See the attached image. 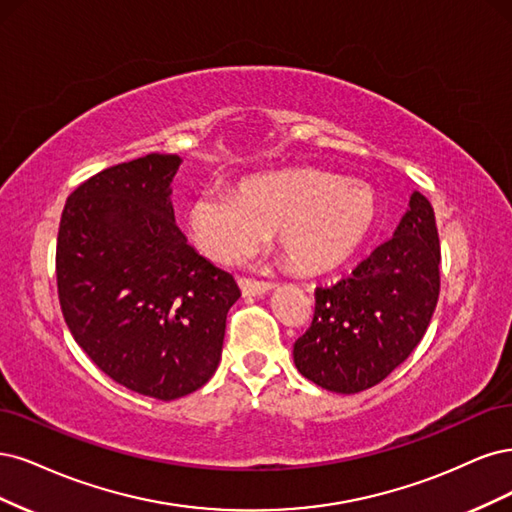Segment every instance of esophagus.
I'll return each instance as SVG.
<instances>
[{
	"instance_id": "1",
	"label": "esophagus",
	"mask_w": 512,
	"mask_h": 512,
	"mask_svg": "<svg viewBox=\"0 0 512 512\" xmlns=\"http://www.w3.org/2000/svg\"><path fill=\"white\" fill-rule=\"evenodd\" d=\"M238 285L242 289V295H259V293H266L274 287V283H270V280H255V278H246V276H242L238 280Z\"/></svg>"
}]
</instances>
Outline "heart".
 Segmentation results:
<instances>
[{"mask_svg": "<svg viewBox=\"0 0 512 512\" xmlns=\"http://www.w3.org/2000/svg\"><path fill=\"white\" fill-rule=\"evenodd\" d=\"M374 195L357 178L298 172L242 183L238 195L200 191L189 206V232L208 259L234 266L251 257L276 229L291 266L306 272L332 268L366 238Z\"/></svg>", "mask_w": 512, "mask_h": 512, "instance_id": "obj_1", "label": "heart"}]
</instances>
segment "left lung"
<instances>
[{
    "mask_svg": "<svg viewBox=\"0 0 512 512\" xmlns=\"http://www.w3.org/2000/svg\"><path fill=\"white\" fill-rule=\"evenodd\" d=\"M434 208L419 191L395 236L332 287H317L315 315L293 344L302 376L336 393L387 378L423 338L440 293Z\"/></svg>",
    "mask_w": 512,
    "mask_h": 512,
    "instance_id": "1",
    "label": "left lung"
}]
</instances>
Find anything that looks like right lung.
Masks as SVG:
<instances>
[{
    "instance_id": "1",
    "label": "right lung",
    "mask_w": 512,
    "mask_h": 512,
    "mask_svg": "<svg viewBox=\"0 0 512 512\" xmlns=\"http://www.w3.org/2000/svg\"><path fill=\"white\" fill-rule=\"evenodd\" d=\"M178 155L151 153L80 183L57 234V293L78 346L112 381L157 400L219 366L234 276L187 244L170 183Z\"/></svg>"
}]
</instances>
